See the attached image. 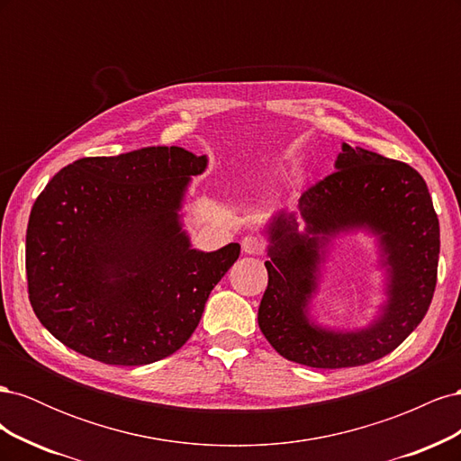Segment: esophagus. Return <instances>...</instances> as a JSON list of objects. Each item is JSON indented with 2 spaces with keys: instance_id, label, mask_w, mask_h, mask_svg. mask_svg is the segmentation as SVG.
Returning <instances> with one entry per match:
<instances>
[{
  "instance_id": "obj_1",
  "label": "esophagus",
  "mask_w": 461,
  "mask_h": 461,
  "mask_svg": "<svg viewBox=\"0 0 461 461\" xmlns=\"http://www.w3.org/2000/svg\"><path fill=\"white\" fill-rule=\"evenodd\" d=\"M265 244L258 236H244L242 239V252L248 256H259L263 254Z\"/></svg>"
}]
</instances>
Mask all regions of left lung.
I'll use <instances>...</instances> for the list:
<instances>
[{"instance_id":"obj_1","label":"left lung","mask_w":461,"mask_h":461,"mask_svg":"<svg viewBox=\"0 0 461 461\" xmlns=\"http://www.w3.org/2000/svg\"><path fill=\"white\" fill-rule=\"evenodd\" d=\"M305 227L278 212L265 229L269 283L258 323L283 357L317 369L371 364L390 354L421 323L437 286L438 217L413 167L342 144L334 173L302 194ZM366 230L377 239L387 271V302L364 330L334 331L309 319L320 263L340 233Z\"/></svg>"}]
</instances>
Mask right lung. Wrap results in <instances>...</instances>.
<instances>
[{"instance_id":"add662e5","label":"right lung","mask_w":461,"mask_h":461,"mask_svg":"<svg viewBox=\"0 0 461 461\" xmlns=\"http://www.w3.org/2000/svg\"><path fill=\"white\" fill-rule=\"evenodd\" d=\"M205 156L151 146L82 158L55 175L26 229L29 298L40 323L107 366H148L196 330L215 285L240 256L192 248L180 221Z\"/></svg>"}]
</instances>
